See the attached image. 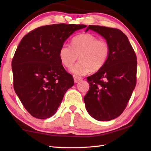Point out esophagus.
Segmentation results:
<instances>
[{"instance_id": "1", "label": "esophagus", "mask_w": 151, "mask_h": 151, "mask_svg": "<svg viewBox=\"0 0 151 151\" xmlns=\"http://www.w3.org/2000/svg\"><path fill=\"white\" fill-rule=\"evenodd\" d=\"M73 77H74V81H75V83H78L79 81H81L82 79H83V78H82V77H80V76H75V75L73 76Z\"/></svg>"}]
</instances>
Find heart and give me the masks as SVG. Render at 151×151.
<instances>
[{
    "label": "heart",
    "mask_w": 151,
    "mask_h": 151,
    "mask_svg": "<svg viewBox=\"0 0 151 151\" xmlns=\"http://www.w3.org/2000/svg\"><path fill=\"white\" fill-rule=\"evenodd\" d=\"M110 55V46L104 39H98L91 33H83L74 37L72 47L64 44L59 50V58L66 68L72 67L78 57V63L71 71L75 75H84L89 71L97 72L106 63Z\"/></svg>",
    "instance_id": "1"
}]
</instances>
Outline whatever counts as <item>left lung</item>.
I'll return each mask as SVG.
<instances>
[{"label":"left lung","instance_id":"8db88e82","mask_svg":"<svg viewBox=\"0 0 151 151\" xmlns=\"http://www.w3.org/2000/svg\"><path fill=\"white\" fill-rule=\"evenodd\" d=\"M104 37L110 55L100 70L87 77L89 90L84 96L88 114L99 121H109L121 115L136 86L137 61L129 39L121 30L89 25Z\"/></svg>","mask_w":151,"mask_h":151}]
</instances>
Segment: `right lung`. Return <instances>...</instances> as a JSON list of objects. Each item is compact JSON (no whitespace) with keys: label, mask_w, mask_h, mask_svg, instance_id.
I'll return each instance as SVG.
<instances>
[{"label":"right lung","mask_w":151,"mask_h":151,"mask_svg":"<svg viewBox=\"0 0 151 151\" xmlns=\"http://www.w3.org/2000/svg\"><path fill=\"white\" fill-rule=\"evenodd\" d=\"M83 24L64 23L37 28L22 38L12 60L14 89L27 111L46 119L56 113L63 96L74 85L64 68L59 50Z\"/></svg>","instance_id":"1"}]
</instances>
